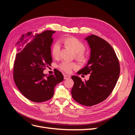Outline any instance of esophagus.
Here are the masks:
<instances>
[{"label":"esophagus","instance_id":"34e87169","mask_svg":"<svg viewBox=\"0 0 135 135\" xmlns=\"http://www.w3.org/2000/svg\"><path fill=\"white\" fill-rule=\"evenodd\" d=\"M64 79H69V78H70V75H68L64 74Z\"/></svg>","mask_w":135,"mask_h":135}]
</instances>
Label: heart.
Segmentation results:
<instances>
[{
    "label": "heart",
    "instance_id": "b5f03b06",
    "mask_svg": "<svg viewBox=\"0 0 135 135\" xmlns=\"http://www.w3.org/2000/svg\"><path fill=\"white\" fill-rule=\"evenodd\" d=\"M62 42L66 47L70 48L75 52V59L83 62L86 61L88 59L87 53L84 50L85 46L84 43L80 40L74 36H66L61 39ZM60 47L58 44H55L51 49V54L55 58H57L59 56ZM76 65L75 63L64 61L60 65V68L61 70L66 72H70L72 69H75Z\"/></svg>",
    "mask_w": 135,
    "mask_h": 135
}]
</instances>
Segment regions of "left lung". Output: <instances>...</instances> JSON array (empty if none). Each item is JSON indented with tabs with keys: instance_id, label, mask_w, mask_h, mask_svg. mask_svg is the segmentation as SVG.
<instances>
[{
	"instance_id": "1",
	"label": "left lung",
	"mask_w": 135,
	"mask_h": 135,
	"mask_svg": "<svg viewBox=\"0 0 135 135\" xmlns=\"http://www.w3.org/2000/svg\"><path fill=\"white\" fill-rule=\"evenodd\" d=\"M85 39L91 48V56L86 66L77 74L91 75L87 81L72 76L74 83L71 93L77 103L91 107L103 102L111 94L119 78L120 66L115 51L106 40L95 35Z\"/></svg>"
}]
</instances>
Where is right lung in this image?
<instances>
[{
    "mask_svg": "<svg viewBox=\"0 0 135 135\" xmlns=\"http://www.w3.org/2000/svg\"><path fill=\"white\" fill-rule=\"evenodd\" d=\"M55 31L46 30L40 34L28 32L22 38L21 46L16 54L13 65V79L22 95L35 103L50 100L56 85L64 80L59 70L54 75L43 74L51 66L52 59V36Z\"/></svg>",
    "mask_w": 135,
    "mask_h": 135,
    "instance_id": "obj_1",
    "label": "right lung"
}]
</instances>
